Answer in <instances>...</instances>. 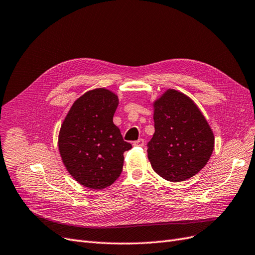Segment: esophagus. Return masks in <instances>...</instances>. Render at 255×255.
<instances>
[{
  "instance_id": "obj_1",
  "label": "esophagus",
  "mask_w": 255,
  "mask_h": 255,
  "mask_svg": "<svg viewBox=\"0 0 255 255\" xmlns=\"http://www.w3.org/2000/svg\"><path fill=\"white\" fill-rule=\"evenodd\" d=\"M133 144H134V145H137V146H143V144H144V140L142 139V138H140V139H138V140L134 141V142H133Z\"/></svg>"
}]
</instances>
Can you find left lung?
<instances>
[{"label": "left lung", "instance_id": "8db88e82", "mask_svg": "<svg viewBox=\"0 0 255 255\" xmlns=\"http://www.w3.org/2000/svg\"><path fill=\"white\" fill-rule=\"evenodd\" d=\"M154 133L148 146L153 170L181 182L197 174L214 150V134L191 99L173 89L154 103Z\"/></svg>", "mask_w": 255, "mask_h": 255}]
</instances>
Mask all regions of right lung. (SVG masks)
<instances>
[{"instance_id":"add662e5","label":"right lung","mask_w":255,"mask_h":255,"mask_svg":"<svg viewBox=\"0 0 255 255\" xmlns=\"http://www.w3.org/2000/svg\"><path fill=\"white\" fill-rule=\"evenodd\" d=\"M118 104L110 90L88 91L76 100L61 125L60 156L69 173L88 188L103 189L117 180L123 153L132 148L113 122Z\"/></svg>"}]
</instances>
